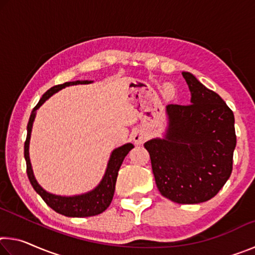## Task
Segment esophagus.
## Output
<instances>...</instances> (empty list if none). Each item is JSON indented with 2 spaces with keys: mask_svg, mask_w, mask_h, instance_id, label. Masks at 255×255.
I'll use <instances>...</instances> for the list:
<instances>
[{
  "mask_svg": "<svg viewBox=\"0 0 255 255\" xmlns=\"http://www.w3.org/2000/svg\"><path fill=\"white\" fill-rule=\"evenodd\" d=\"M132 139L135 141V144L140 145L147 139V133L144 130H140V129H136V130L132 132Z\"/></svg>",
  "mask_w": 255,
  "mask_h": 255,
  "instance_id": "1",
  "label": "esophagus"
}]
</instances>
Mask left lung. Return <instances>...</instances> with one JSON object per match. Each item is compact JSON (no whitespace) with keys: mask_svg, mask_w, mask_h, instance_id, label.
<instances>
[{"mask_svg":"<svg viewBox=\"0 0 255 255\" xmlns=\"http://www.w3.org/2000/svg\"><path fill=\"white\" fill-rule=\"evenodd\" d=\"M190 105H167L163 138L144 144L163 197L178 204H200L217 195L233 169L236 146L234 114L217 93L182 72Z\"/></svg>","mask_w":255,"mask_h":255,"instance_id":"obj_1","label":"left lung"}]
</instances>
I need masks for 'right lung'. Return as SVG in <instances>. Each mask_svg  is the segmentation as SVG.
Listing matches in <instances>:
<instances>
[{
	"instance_id": "add662e5",
	"label": "right lung",
	"mask_w": 255,
	"mask_h": 255,
	"mask_svg": "<svg viewBox=\"0 0 255 255\" xmlns=\"http://www.w3.org/2000/svg\"><path fill=\"white\" fill-rule=\"evenodd\" d=\"M93 81H73V82H66V83L55 85L53 88L49 89L42 98L38 102V105L33 108L30 115L29 123L27 126V139L24 143V158L27 162V174L30 183L36 190V192L39 195L44 201L48 205L51 209H54L56 213L60 215L67 216V217H90V216H96L105 211L108 207L110 206L112 198H114L115 188H116V181H117L118 171L122 166L124 162V158L129 153V150L133 148V145L131 143H127L120 147L115 148L111 152L110 158L108 161V165L103 175L102 180L100 181L96 188L91 191L82 193V195L76 196H58L50 193L41 187L38 183V181L34 178L31 162H30L29 157V144H30V137H31V130L32 125L36 118L37 110L44 105L46 100L53 96V94L57 93L60 90L66 88V86L71 85H77V84H90Z\"/></svg>"
}]
</instances>
